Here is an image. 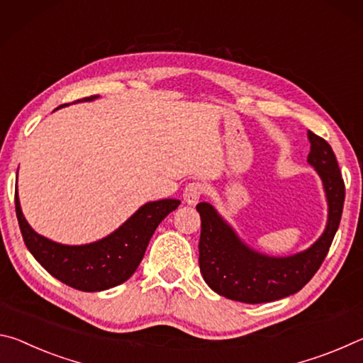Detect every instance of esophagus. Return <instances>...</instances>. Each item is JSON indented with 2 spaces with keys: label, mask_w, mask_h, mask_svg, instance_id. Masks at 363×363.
Returning <instances> with one entry per match:
<instances>
[{
  "label": "esophagus",
  "mask_w": 363,
  "mask_h": 363,
  "mask_svg": "<svg viewBox=\"0 0 363 363\" xmlns=\"http://www.w3.org/2000/svg\"><path fill=\"white\" fill-rule=\"evenodd\" d=\"M206 186L201 182H191L185 186V191H183V199H185L186 204H196L199 201L201 196L204 194Z\"/></svg>",
  "instance_id": "obj_1"
}]
</instances>
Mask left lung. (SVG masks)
<instances>
[{
  "label": "left lung",
  "instance_id": "1",
  "mask_svg": "<svg viewBox=\"0 0 363 363\" xmlns=\"http://www.w3.org/2000/svg\"><path fill=\"white\" fill-rule=\"evenodd\" d=\"M307 136L311 141L307 162L322 178L328 201L323 235L299 254L270 257L246 246L209 203H199L196 206L201 216L199 269L217 294L246 304L283 299L304 288L325 260L341 222L344 180L328 143L312 132Z\"/></svg>",
  "mask_w": 363,
  "mask_h": 363
}]
</instances>
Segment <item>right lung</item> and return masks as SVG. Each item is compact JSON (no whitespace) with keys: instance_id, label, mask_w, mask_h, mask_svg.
<instances>
[{"instance_id":"obj_1","label":"right lung","mask_w":363,"mask_h":363,"mask_svg":"<svg viewBox=\"0 0 363 363\" xmlns=\"http://www.w3.org/2000/svg\"><path fill=\"white\" fill-rule=\"evenodd\" d=\"M96 98L98 94L82 101ZM178 206V199L152 201L141 206L122 227L103 240L90 245L67 246L33 231L23 217L16 191V216L28 251L59 281L86 293L104 291L127 281L138 269L157 225Z\"/></svg>"}]
</instances>
